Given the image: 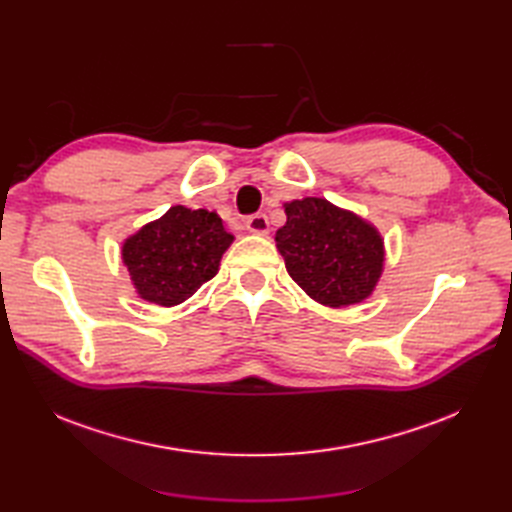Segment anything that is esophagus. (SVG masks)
Masks as SVG:
<instances>
[{
  "mask_svg": "<svg viewBox=\"0 0 512 512\" xmlns=\"http://www.w3.org/2000/svg\"><path fill=\"white\" fill-rule=\"evenodd\" d=\"M245 224H247V230L254 232V235H267V232H269V220H267L265 213L250 215Z\"/></svg>",
  "mask_w": 512,
  "mask_h": 512,
  "instance_id": "34e87169",
  "label": "esophagus"
}]
</instances>
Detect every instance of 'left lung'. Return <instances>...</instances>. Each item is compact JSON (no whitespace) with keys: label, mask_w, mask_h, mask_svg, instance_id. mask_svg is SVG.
Returning <instances> with one entry per match:
<instances>
[{"label":"left lung","mask_w":512,"mask_h":512,"mask_svg":"<svg viewBox=\"0 0 512 512\" xmlns=\"http://www.w3.org/2000/svg\"><path fill=\"white\" fill-rule=\"evenodd\" d=\"M275 243L292 280L329 307L367 299L384 267L378 230L324 198L288 203L286 224L275 232Z\"/></svg>","instance_id":"1"}]
</instances>
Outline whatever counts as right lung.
Returning a JSON list of instances; mask_svg holds the SVG:
<instances>
[{
	"label": "right lung",
	"instance_id": "obj_1",
	"mask_svg": "<svg viewBox=\"0 0 512 512\" xmlns=\"http://www.w3.org/2000/svg\"><path fill=\"white\" fill-rule=\"evenodd\" d=\"M232 239L218 213L177 205L126 239L121 256L136 292L170 307L190 299L218 273Z\"/></svg>",
	"mask_w": 512,
	"mask_h": 512
}]
</instances>
